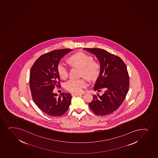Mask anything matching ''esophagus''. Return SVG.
I'll return each instance as SVG.
<instances>
[{
  "label": "esophagus",
  "mask_w": 158,
  "mask_h": 158,
  "mask_svg": "<svg viewBox=\"0 0 158 158\" xmlns=\"http://www.w3.org/2000/svg\"><path fill=\"white\" fill-rule=\"evenodd\" d=\"M72 96L73 97H78V96H81V94H73Z\"/></svg>",
  "instance_id": "34e87169"
}]
</instances>
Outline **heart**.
<instances>
[{
	"mask_svg": "<svg viewBox=\"0 0 158 158\" xmlns=\"http://www.w3.org/2000/svg\"><path fill=\"white\" fill-rule=\"evenodd\" d=\"M69 62L75 67L81 68V77H85L90 81H95L99 78L101 68L99 63L94 61L92 56L84 52H78L69 58ZM57 71L61 78L66 79L68 76V69L64 62H60L57 65ZM88 85L85 79H71L64 84V88L69 92L80 94Z\"/></svg>",
	"mask_w": 158,
	"mask_h": 158,
	"instance_id": "1",
	"label": "heart"
}]
</instances>
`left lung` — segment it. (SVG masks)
Instances as JSON below:
<instances>
[{
	"label": "left lung",
	"mask_w": 158,
	"mask_h": 158,
	"mask_svg": "<svg viewBox=\"0 0 158 158\" xmlns=\"http://www.w3.org/2000/svg\"><path fill=\"white\" fill-rule=\"evenodd\" d=\"M96 55L101 73L94 90L104 89L102 96H93L89 107L98 115L111 114L119 108L125 99L129 88V76L126 64L120 57L100 48H84Z\"/></svg>",
	"instance_id": "obj_1"
}]
</instances>
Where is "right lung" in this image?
I'll use <instances>...</instances> for the list:
<instances>
[{"instance_id": "right-lung-1", "label": "right lung", "mask_w": 158, "mask_h": 158, "mask_svg": "<svg viewBox=\"0 0 158 158\" xmlns=\"http://www.w3.org/2000/svg\"><path fill=\"white\" fill-rule=\"evenodd\" d=\"M71 49L55 50L41 55L35 60L30 71L29 85L32 99L40 110L50 117L63 115L69 108L73 97L69 93L58 96L53 93L60 85L57 65Z\"/></svg>"}]
</instances>
